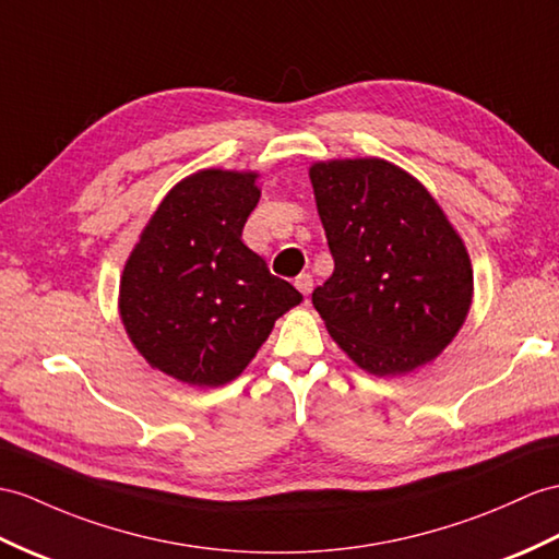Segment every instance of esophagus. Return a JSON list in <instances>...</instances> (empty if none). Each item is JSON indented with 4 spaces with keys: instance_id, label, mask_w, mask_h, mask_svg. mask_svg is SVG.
I'll return each instance as SVG.
<instances>
[{
    "instance_id": "34e87169",
    "label": "esophagus",
    "mask_w": 559,
    "mask_h": 559,
    "mask_svg": "<svg viewBox=\"0 0 559 559\" xmlns=\"http://www.w3.org/2000/svg\"><path fill=\"white\" fill-rule=\"evenodd\" d=\"M294 284H296L298 292H301L304 296H308L312 292V275H310V272H304V275H298L294 280Z\"/></svg>"
}]
</instances>
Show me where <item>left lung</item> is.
Returning a JSON list of instances; mask_svg holds the SVG:
<instances>
[{
    "instance_id": "left-lung-1",
    "label": "left lung",
    "mask_w": 559,
    "mask_h": 559,
    "mask_svg": "<svg viewBox=\"0 0 559 559\" xmlns=\"http://www.w3.org/2000/svg\"><path fill=\"white\" fill-rule=\"evenodd\" d=\"M310 182L334 258L312 306L334 342L379 377L437 358L472 304L469 255L439 203L382 158L316 163Z\"/></svg>"
}]
</instances>
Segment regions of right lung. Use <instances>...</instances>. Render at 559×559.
Returning <instances> with one entry per match:
<instances>
[{
  "label": "right lung",
  "instance_id": "1",
  "mask_svg": "<svg viewBox=\"0 0 559 559\" xmlns=\"http://www.w3.org/2000/svg\"><path fill=\"white\" fill-rule=\"evenodd\" d=\"M258 199L255 173L187 177L160 201L122 270L120 318L132 344L180 382L227 384L275 320L301 304L241 241Z\"/></svg>",
  "mask_w": 559,
  "mask_h": 559
}]
</instances>
